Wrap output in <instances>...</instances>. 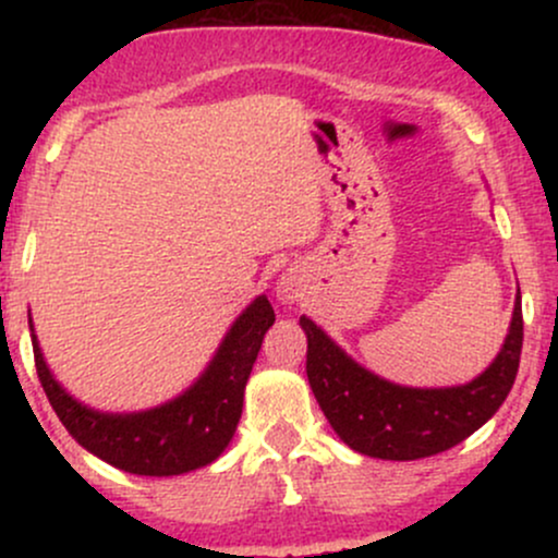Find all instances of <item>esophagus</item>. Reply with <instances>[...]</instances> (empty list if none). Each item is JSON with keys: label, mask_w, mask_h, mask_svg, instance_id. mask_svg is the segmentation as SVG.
<instances>
[{"label": "esophagus", "mask_w": 558, "mask_h": 558, "mask_svg": "<svg viewBox=\"0 0 558 558\" xmlns=\"http://www.w3.org/2000/svg\"><path fill=\"white\" fill-rule=\"evenodd\" d=\"M278 299L283 301V304H296V301L301 299V283H299L296 275H291V272L280 275Z\"/></svg>", "instance_id": "34e87169"}]
</instances>
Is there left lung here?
I'll list each match as a JSON object with an SVG mask.
<instances>
[{"label":"left lung","mask_w":558,"mask_h":558,"mask_svg":"<svg viewBox=\"0 0 558 558\" xmlns=\"http://www.w3.org/2000/svg\"><path fill=\"white\" fill-rule=\"evenodd\" d=\"M299 325L306 336V377L330 427L349 448L388 462H414L462 444L498 412L520 369V288L501 351L462 386H399L351 360L306 315Z\"/></svg>","instance_id":"left-lung-1"}]
</instances>
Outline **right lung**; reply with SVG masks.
Instances as JSON below:
<instances>
[{"label":"right lung","instance_id":"1","mask_svg":"<svg viewBox=\"0 0 558 558\" xmlns=\"http://www.w3.org/2000/svg\"><path fill=\"white\" fill-rule=\"evenodd\" d=\"M36 373L65 430L101 462L146 477H172L213 464L239 427L243 390L272 328L275 312L265 293L233 319L204 373L175 399L141 412H101L70 396L49 369L38 345L34 319Z\"/></svg>","mask_w":558,"mask_h":558}]
</instances>
